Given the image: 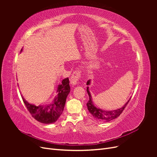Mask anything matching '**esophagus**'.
Here are the masks:
<instances>
[{"mask_svg":"<svg viewBox=\"0 0 157 157\" xmlns=\"http://www.w3.org/2000/svg\"><path fill=\"white\" fill-rule=\"evenodd\" d=\"M80 76H81V72H80V71L78 69L75 71L73 73L70 78V82L73 85V86H75V85L77 84L78 80L80 78Z\"/></svg>","mask_w":157,"mask_h":157,"instance_id":"obj_1","label":"esophagus"}]
</instances>
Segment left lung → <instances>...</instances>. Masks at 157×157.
Listing matches in <instances>:
<instances>
[{
  "instance_id": "8db88e82",
  "label": "left lung",
  "mask_w": 157,
  "mask_h": 157,
  "mask_svg": "<svg viewBox=\"0 0 157 157\" xmlns=\"http://www.w3.org/2000/svg\"><path fill=\"white\" fill-rule=\"evenodd\" d=\"M90 80H88L86 84L90 85ZM86 90L89 96V100L86 104L88 110L90 113L92 114V116L95 118H96L97 120L99 121H102V122L111 121V120L115 119V118L119 117L121 114L122 113V111H124V109H125L126 106L127 105V104L128 103V102H129L130 99V98L129 100L128 101V102L125 104V105L120 109H116V110H113V111H105V110H102L101 109H99L96 106H94L92 100L91 94H90L89 92L88 86L87 87Z\"/></svg>"
}]
</instances>
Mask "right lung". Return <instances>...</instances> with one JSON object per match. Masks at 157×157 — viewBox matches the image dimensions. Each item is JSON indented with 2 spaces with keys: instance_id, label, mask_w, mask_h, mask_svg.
Listing matches in <instances>:
<instances>
[{
  "instance_id": "add662e5",
  "label": "right lung",
  "mask_w": 157,
  "mask_h": 157,
  "mask_svg": "<svg viewBox=\"0 0 157 157\" xmlns=\"http://www.w3.org/2000/svg\"><path fill=\"white\" fill-rule=\"evenodd\" d=\"M70 90L69 78H66L62 80L61 84L58 85L57 90L58 96L53 102L48 105L36 106L28 103L23 97L22 98L27 110L35 119L43 124H52L57 121L62 114Z\"/></svg>"
}]
</instances>
